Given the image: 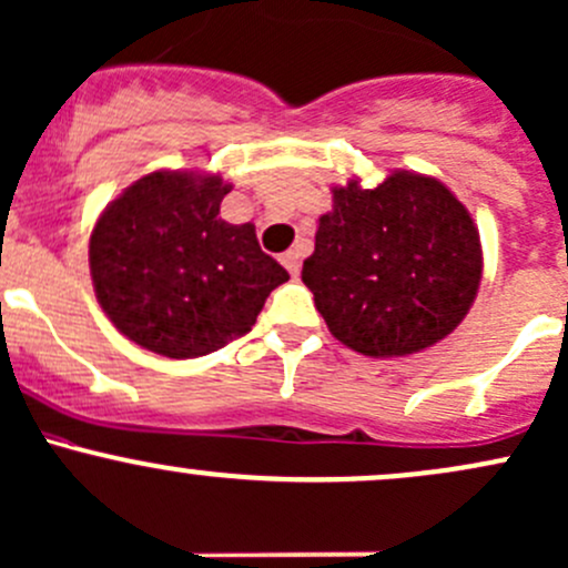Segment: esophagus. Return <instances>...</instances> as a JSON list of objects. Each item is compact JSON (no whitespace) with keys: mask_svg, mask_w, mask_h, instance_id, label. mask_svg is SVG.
I'll return each mask as SVG.
<instances>
[{"mask_svg":"<svg viewBox=\"0 0 568 568\" xmlns=\"http://www.w3.org/2000/svg\"><path fill=\"white\" fill-rule=\"evenodd\" d=\"M280 261H283L285 270L291 272V277H296L298 270H302V253H298V251H288V253H283V255H280Z\"/></svg>","mask_w":568,"mask_h":568,"instance_id":"34e87169","label":"esophagus"}]
</instances>
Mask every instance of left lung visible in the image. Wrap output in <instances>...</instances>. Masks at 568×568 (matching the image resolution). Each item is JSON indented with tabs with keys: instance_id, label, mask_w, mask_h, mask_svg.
I'll return each instance as SVG.
<instances>
[{
	"instance_id": "1",
	"label": "left lung",
	"mask_w": 568,
	"mask_h": 568,
	"mask_svg": "<svg viewBox=\"0 0 568 568\" xmlns=\"http://www.w3.org/2000/svg\"><path fill=\"white\" fill-rule=\"evenodd\" d=\"M302 280L342 345L372 358L420 353L464 321L483 277L469 210L436 178L394 172L334 189Z\"/></svg>"
}]
</instances>
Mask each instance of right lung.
Here are the masks:
<instances>
[{"label":"right lung","instance_id":"add662e5","mask_svg":"<svg viewBox=\"0 0 568 568\" xmlns=\"http://www.w3.org/2000/svg\"><path fill=\"white\" fill-rule=\"evenodd\" d=\"M221 174L151 172L104 207L89 264L99 304L123 336L166 358H196L253 328L288 272L253 223H226Z\"/></svg>","mask_w":568,"mask_h":568}]
</instances>
